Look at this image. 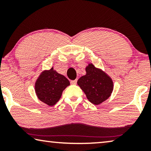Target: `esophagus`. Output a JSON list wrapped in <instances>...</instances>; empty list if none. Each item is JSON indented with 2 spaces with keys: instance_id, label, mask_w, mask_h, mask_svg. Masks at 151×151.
<instances>
[{
  "instance_id": "obj_1",
  "label": "esophagus",
  "mask_w": 151,
  "mask_h": 151,
  "mask_svg": "<svg viewBox=\"0 0 151 151\" xmlns=\"http://www.w3.org/2000/svg\"><path fill=\"white\" fill-rule=\"evenodd\" d=\"M76 83H77V79H75V80L70 81V83L72 84V85H76Z\"/></svg>"
}]
</instances>
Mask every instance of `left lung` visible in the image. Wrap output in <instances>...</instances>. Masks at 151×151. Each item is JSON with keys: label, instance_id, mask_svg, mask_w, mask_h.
I'll return each mask as SVG.
<instances>
[{"label": "left lung", "instance_id": "left-lung-1", "mask_svg": "<svg viewBox=\"0 0 151 151\" xmlns=\"http://www.w3.org/2000/svg\"><path fill=\"white\" fill-rule=\"evenodd\" d=\"M86 75L77 81L88 100L95 105L108 99L113 91V82L107 74L89 63L85 68Z\"/></svg>", "mask_w": 151, "mask_h": 151}]
</instances>
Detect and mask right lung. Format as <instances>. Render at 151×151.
I'll return each instance as SVG.
<instances>
[{
    "label": "right lung",
    "instance_id": "obj_1",
    "mask_svg": "<svg viewBox=\"0 0 151 151\" xmlns=\"http://www.w3.org/2000/svg\"><path fill=\"white\" fill-rule=\"evenodd\" d=\"M69 85V81L52 67L40 73L36 81L35 89L38 99L52 106L59 101L63 91Z\"/></svg>",
    "mask_w": 151,
    "mask_h": 151
}]
</instances>
